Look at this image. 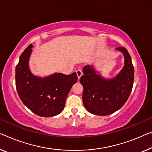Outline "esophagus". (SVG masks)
<instances>
[{"instance_id":"1","label":"esophagus","mask_w":152,"mask_h":152,"mask_svg":"<svg viewBox=\"0 0 152 152\" xmlns=\"http://www.w3.org/2000/svg\"><path fill=\"white\" fill-rule=\"evenodd\" d=\"M76 74H77V76H78V79L79 80L80 78V76L83 75V72L80 69H78L76 70Z\"/></svg>"}]
</instances>
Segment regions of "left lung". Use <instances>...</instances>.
Segmentation results:
<instances>
[{
    "label": "left lung",
    "mask_w": 152,
    "mask_h": 152,
    "mask_svg": "<svg viewBox=\"0 0 152 152\" xmlns=\"http://www.w3.org/2000/svg\"><path fill=\"white\" fill-rule=\"evenodd\" d=\"M124 55V65L119 73L105 78L93 65L83 67L80 82L83 86V101L86 109L99 116L119 110L130 96L134 83V69L130 54L124 47L116 48Z\"/></svg>",
    "instance_id": "obj_1"
}]
</instances>
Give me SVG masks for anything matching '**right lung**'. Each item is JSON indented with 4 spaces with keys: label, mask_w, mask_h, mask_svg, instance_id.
Instances as JSON below:
<instances>
[{
    "label": "right lung",
    "mask_w": 152,
    "mask_h": 152,
    "mask_svg": "<svg viewBox=\"0 0 152 152\" xmlns=\"http://www.w3.org/2000/svg\"><path fill=\"white\" fill-rule=\"evenodd\" d=\"M32 44L24 50L15 67V86L20 98L35 114L44 117L56 116L64 109L71 88L77 82V75L55 72L40 77L34 75L29 67Z\"/></svg>",
    "instance_id": "1"
}]
</instances>
